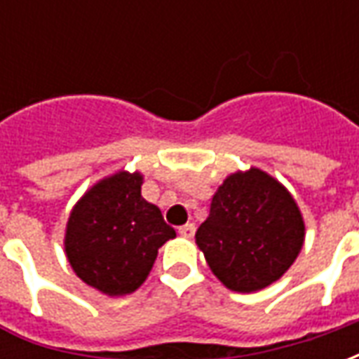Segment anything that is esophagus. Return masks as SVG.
Returning a JSON list of instances; mask_svg holds the SVG:
<instances>
[{"instance_id": "1", "label": "esophagus", "mask_w": 359, "mask_h": 359, "mask_svg": "<svg viewBox=\"0 0 359 359\" xmlns=\"http://www.w3.org/2000/svg\"><path fill=\"white\" fill-rule=\"evenodd\" d=\"M196 233V226L192 225V223H187V225L179 226V234L182 236V238H192Z\"/></svg>"}]
</instances>
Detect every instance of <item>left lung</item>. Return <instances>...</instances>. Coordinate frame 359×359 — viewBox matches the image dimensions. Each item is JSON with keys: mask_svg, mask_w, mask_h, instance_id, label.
<instances>
[{"mask_svg": "<svg viewBox=\"0 0 359 359\" xmlns=\"http://www.w3.org/2000/svg\"><path fill=\"white\" fill-rule=\"evenodd\" d=\"M306 238L292 194L257 167L229 175L211 198L196 244L233 292H257L290 269Z\"/></svg>", "mask_w": 359, "mask_h": 359, "instance_id": "8db88e82", "label": "left lung"}]
</instances>
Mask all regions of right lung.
I'll return each mask as SVG.
<instances>
[{"label":"right lung","instance_id":"obj_1","mask_svg":"<svg viewBox=\"0 0 359 359\" xmlns=\"http://www.w3.org/2000/svg\"><path fill=\"white\" fill-rule=\"evenodd\" d=\"M144 175L117 171L74 203L65 229V256L82 283L107 296L140 288L157 250L177 236L157 205L142 198Z\"/></svg>","mask_w":359,"mask_h":359}]
</instances>
